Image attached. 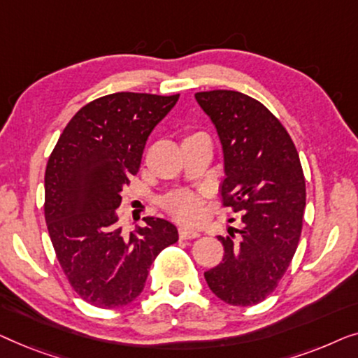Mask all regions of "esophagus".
I'll use <instances>...</instances> for the list:
<instances>
[{
	"label": "esophagus",
	"mask_w": 358,
	"mask_h": 358,
	"mask_svg": "<svg viewBox=\"0 0 358 358\" xmlns=\"http://www.w3.org/2000/svg\"><path fill=\"white\" fill-rule=\"evenodd\" d=\"M178 234H180V238H183V240H193V238H198V236H199L198 231L186 229V227H180Z\"/></svg>",
	"instance_id": "34e87169"
}]
</instances>
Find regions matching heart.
<instances>
[{"instance_id": "b5f03b06", "label": "heart", "mask_w": 358, "mask_h": 358, "mask_svg": "<svg viewBox=\"0 0 358 358\" xmlns=\"http://www.w3.org/2000/svg\"><path fill=\"white\" fill-rule=\"evenodd\" d=\"M167 213L183 224H196L201 219V198L198 194L181 191L165 201Z\"/></svg>"}]
</instances>
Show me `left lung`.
Returning <instances> with one entry per match:
<instances>
[{
  "mask_svg": "<svg viewBox=\"0 0 358 358\" xmlns=\"http://www.w3.org/2000/svg\"><path fill=\"white\" fill-rule=\"evenodd\" d=\"M224 149L222 208L240 214L238 236H219L224 258L204 278L213 294L251 306L273 294L294 258L305 213V177L296 148L278 118L236 90L196 92Z\"/></svg>",
  "mask_w": 358,
  "mask_h": 358,
  "instance_id": "obj_1",
  "label": "left lung"
}]
</instances>
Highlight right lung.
I'll use <instances>...</instances> for the list:
<instances>
[{
	"instance_id": "right-lung-1",
	"label": "right lung",
	"mask_w": 358,
	"mask_h": 358,
	"mask_svg": "<svg viewBox=\"0 0 358 358\" xmlns=\"http://www.w3.org/2000/svg\"><path fill=\"white\" fill-rule=\"evenodd\" d=\"M178 97L117 92L95 99L74 115L50 154L43 204L50 240L74 292L97 308L131 303L157 255L178 241L173 224L154 217L127 235L117 214L150 131Z\"/></svg>"
}]
</instances>
